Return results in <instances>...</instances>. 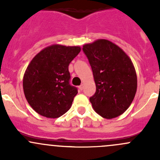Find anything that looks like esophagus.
<instances>
[{"label": "esophagus", "instance_id": "1", "mask_svg": "<svg viewBox=\"0 0 160 160\" xmlns=\"http://www.w3.org/2000/svg\"><path fill=\"white\" fill-rule=\"evenodd\" d=\"M83 88H84V84H83V83H82L80 86H79V89H80V90H83Z\"/></svg>", "mask_w": 160, "mask_h": 160}]
</instances>
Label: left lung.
<instances>
[{
	"label": "left lung",
	"mask_w": 160,
	"mask_h": 160,
	"mask_svg": "<svg viewBox=\"0 0 160 160\" xmlns=\"http://www.w3.org/2000/svg\"><path fill=\"white\" fill-rule=\"evenodd\" d=\"M93 71L96 92L90 98L101 117L114 118L132 104L137 90V76L130 58L121 48L106 39L83 46Z\"/></svg>",
	"instance_id": "1"
}]
</instances>
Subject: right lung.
Listing matches in <instances>:
<instances>
[{"label":"right lung","instance_id":"obj_1","mask_svg":"<svg viewBox=\"0 0 160 160\" xmlns=\"http://www.w3.org/2000/svg\"><path fill=\"white\" fill-rule=\"evenodd\" d=\"M80 52L79 46L52 45L31 61L24 75L23 89L38 114L56 118L70 108L78 91L70 83L69 65Z\"/></svg>","mask_w":160,"mask_h":160}]
</instances>
